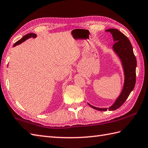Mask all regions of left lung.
Segmentation results:
<instances>
[{"label":"left lung","mask_w":148,"mask_h":148,"mask_svg":"<svg viewBox=\"0 0 148 148\" xmlns=\"http://www.w3.org/2000/svg\"><path fill=\"white\" fill-rule=\"evenodd\" d=\"M106 31L110 32L113 36L114 41L115 42L113 45V50L121 60L125 77L123 91L112 106L108 108H101L93 107L89 104L94 109L100 111H107V109L114 110L119 108L128 98L136 82L137 60L129 39L121 32L116 29H109L106 30Z\"/></svg>","instance_id":"1"}]
</instances>
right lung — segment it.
<instances>
[{"instance_id": "1", "label": "right lung", "mask_w": 148, "mask_h": 148, "mask_svg": "<svg viewBox=\"0 0 148 148\" xmlns=\"http://www.w3.org/2000/svg\"><path fill=\"white\" fill-rule=\"evenodd\" d=\"M36 34H33V33H30V34H26V35L24 36L22 39H20V40L16 41V43H14V45H13V47L16 46V45H17L20 44L21 43H22V42H23L24 41H25L26 40H27L28 38H36Z\"/></svg>"}]
</instances>
